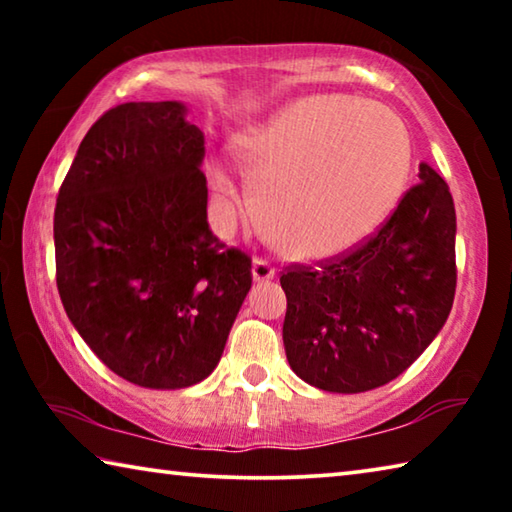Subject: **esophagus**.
Masks as SVG:
<instances>
[{
	"label": "esophagus",
	"instance_id": "34e87169",
	"mask_svg": "<svg viewBox=\"0 0 512 512\" xmlns=\"http://www.w3.org/2000/svg\"><path fill=\"white\" fill-rule=\"evenodd\" d=\"M275 277V268L273 264L268 262L264 257H255L253 259V280L255 282H264V280H271Z\"/></svg>",
	"mask_w": 512,
	"mask_h": 512
}]
</instances>
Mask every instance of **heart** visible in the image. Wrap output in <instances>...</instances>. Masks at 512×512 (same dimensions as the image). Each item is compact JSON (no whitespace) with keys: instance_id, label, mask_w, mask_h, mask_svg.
<instances>
[{"instance_id":"b5f03b06","label":"heart","mask_w":512,"mask_h":512,"mask_svg":"<svg viewBox=\"0 0 512 512\" xmlns=\"http://www.w3.org/2000/svg\"><path fill=\"white\" fill-rule=\"evenodd\" d=\"M237 158L271 244L291 257H329L357 246L393 210L411 146L393 112L341 94L296 101L241 135ZM210 185L223 219L239 205L221 167Z\"/></svg>"}]
</instances>
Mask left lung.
Wrapping results in <instances>:
<instances>
[{
	"instance_id": "obj_1",
	"label": "left lung",
	"mask_w": 512,
	"mask_h": 512,
	"mask_svg": "<svg viewBox=\"0 0 512 512\" xmlns=\"http://www.w3.org/2000/svg\"><path fill=\"white\" fill-rule=\"evenodd\" d=\"M395 212L345 253L289 264L282 325L291 370L329 393L384 386L436 339L456 291V212L429 164Z\"/></svg>"
}]
</instances>
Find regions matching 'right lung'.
Segmentation results:
<instances>
[{
    "mask_svg": "<svg viewBox=\"0 0 512 512\" xmlns=\"http://www.w3.org/2000/svg\"><path fill=\"white\" fill-rule=\"evenodd\" d=\"M185 112L178 101L103 112L54 212L67 318L115 375L158 391L210 375L253 284L250 257L207 225L205 137Z\"/></svg>",
    "mask_w": 512,
    "mask_h": 512,
    "instance_id": "add662e5",
    "label": "right lung"
}]
</instances>
